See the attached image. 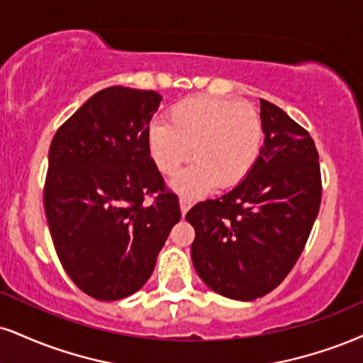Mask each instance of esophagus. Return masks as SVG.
<instances>
[{"label":"esophagus","mask_w":363,"mask_h":363,"mask_svg":"<svg viewBox=\"0 0 363 363\" xmlns=\"http://www.w3.org/2000/svg\"><path fill=\"white\" fill-rule=\"evenodd\" d=\"M179 204H181V213L182 215H186L187 211H189V208H191V199L189 198H186V196H181V199H179Z\"/></svg>","instance_id":"34e87169"}]
</instances>
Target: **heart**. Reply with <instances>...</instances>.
I'll return each mask as SVG.
<instances>
[{"label": "heart", "mask_w": 363, "mask_h": 363, "mask_svg": "<svg viewBox=\"0 0 363 363\" xmlns=\"http://www.w3.org/2000/svg\"><path fill=\"white\" fill-rule=\"evenodd\" d=\"M264 125L248 103L216 98H189L174 104L169 123L157 121L147 132V148L155 167L176 174L193 155L194 162L172 181L186 196L208 193L216 184L242 182L260 155Z\"/></svg>", "instance_id": "obj_1"}]
</instances>
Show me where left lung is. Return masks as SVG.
Masks as SVG:
<instances>
[{
    "instance_id": "8db88e82",
    "label": "left lung",
    "mask_w": 363,
    "mask_h": 363,
    "mask_svg": "<svg viewBox=\"0 0 363 363\" xmlns=\"http://www.w3.org/2000/svg\"><path fill=\"white\" fill-rule=\"evenodd\" d=\"M264 145L250 174L230 193L201 201L191 259L209 289L253 301L286 279L304 250L321 204L318 150L303 126L260 99Z\"/></svg>"
}]
</instances>
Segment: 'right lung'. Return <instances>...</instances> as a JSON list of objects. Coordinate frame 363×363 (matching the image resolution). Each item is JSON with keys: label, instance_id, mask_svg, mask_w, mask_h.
I'll use <instances>...</instances> for the list:
<instances>
[{"label": "right lung", "instance_id": "1", "mask_svg": "<svg viewBox=\"0 0 363 363\" xmlns=\"http://www.w3.org/2000/svg\"><path fill=\"white\" fill-rule=\"evenodd\" d=\"M160 101L155 91L106 87L50 143L43 206L52 242L67 276L94 299L137 292L181 220L177 196L147 148Z\"/></svg>", "mask_w": 363, "mask_h": 363}]
</instances>
